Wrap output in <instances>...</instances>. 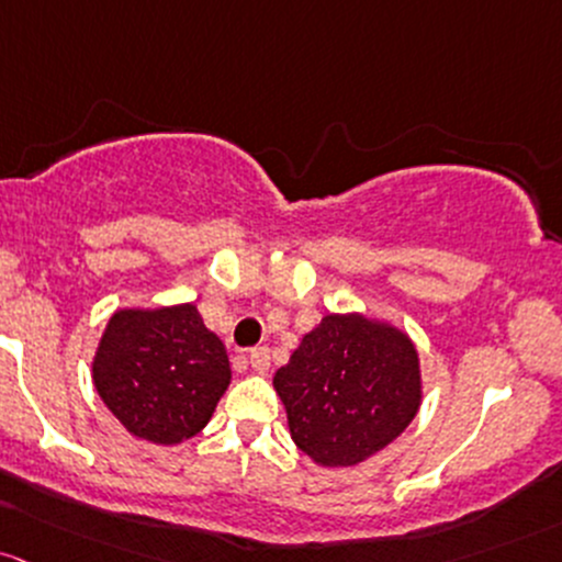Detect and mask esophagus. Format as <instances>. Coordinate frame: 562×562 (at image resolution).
Returning <instances> with one entry per match:
<instances>
[{
	"mask_svg": "<svg viewBox=\"0 0 562 562\" xmlns=\"http://www.w3.org/2000/svg\"><path fill=\"white\" fill-rule=\"evenodd\" d=\"M250 366L252 371L258 373H267L269 366H271V349L269 347H256L250 351Z\"/></svg>",
	"mask_w": 562,
	"mask_h": 562,
	"instance_id": "34e87169",
	"label": "esophagus"
}]
</instances>
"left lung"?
Segmentation results:
<instances>
[{"mask_svg": "<svg viewBox=\"0 0 562 562\" xmlns=\"http://www.w3.org/2000/svg\"><path fill=\"white\" fill-rule=\"evenodd\" d=\"M295 446L323 467H355L403 435L422 405L408 333L362 314H325L274 373Z\"/></svg>", "mask_w": 562, "mask_h": 562, "instance_id": "8db88e82", "label": "left lung"}]
</instances>
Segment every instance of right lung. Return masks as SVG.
I'll return each mask as SVG.
<instances>
[{
	"label": "right lung",
	"mask_w": 562,
	"mask_h": 562,
	"mask_svg": "<svg viewBox=\"0 0 562 562\" xmlns=\"http://www.w3.org/2000/svg\"><path fill=\"white\" fill-rule=\"evenodd\" d=\"M232 381L226 347L194 304L111 314L92 384L131 435L157 446L189 440L211 422Z\"/></svg>",
	"instance_id": "add662e5"
}]
</instances>
